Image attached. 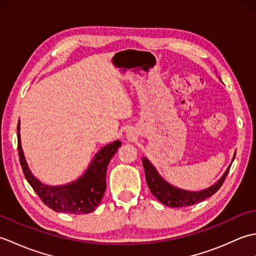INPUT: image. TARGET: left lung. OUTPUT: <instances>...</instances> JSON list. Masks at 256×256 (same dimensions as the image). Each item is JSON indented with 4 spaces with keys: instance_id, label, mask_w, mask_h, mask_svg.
Masks as SVG:
<instances>
[{
    "instance_id": "obj_1",
    "label": "left lung",
    "mask_w": 256,
    "mask_h": 256,
    "mask_svg": "<svg viewBox=\"0 0 256 256\" xmlns=\"http://www.w3.org/2000/svg\"><path fill=\"white\" fill-rule=\"evenodd\" d=\"M234 157L236 154L233 156V160H234ZM142 162L145 170L146 182H148L150 192L162 204H164L167 206H172V208H180V206H192L211 197L212 194H216L220 189L222 184L226 180V177L228 176V172H229L231 167L230 164L222 177L214 184H212L211 187L200 190V192H188V190H182L177 187H174L170 184L164 180L160 176V174L157 172L156 168L152 165V162L146 157H143Z\"/></svg>"
}]
</instances>
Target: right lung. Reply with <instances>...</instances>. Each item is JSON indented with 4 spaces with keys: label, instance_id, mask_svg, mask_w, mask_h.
<instances>
[{
    "label": "right lung",
    "instance_id": "right-lung-1",
    "mask_svg": "<svg viewBox=\"0 0 256 256\" xmlns=\"http://www.w3.org/2000/svg\"><path fill=\"white\" fill-rule=\"evenodd\" d=\"M121 144L120 140H114L102 148L92 158L88 170L76 182L62 186H50L42 184L30 170L20 145V121L18 124V150L26 180L47 206L64 214H86L96 210L106 188L108 165Z\"/></svg>",
    "mask_w": 256,
    "mask_h": 256
}]
</instances>
